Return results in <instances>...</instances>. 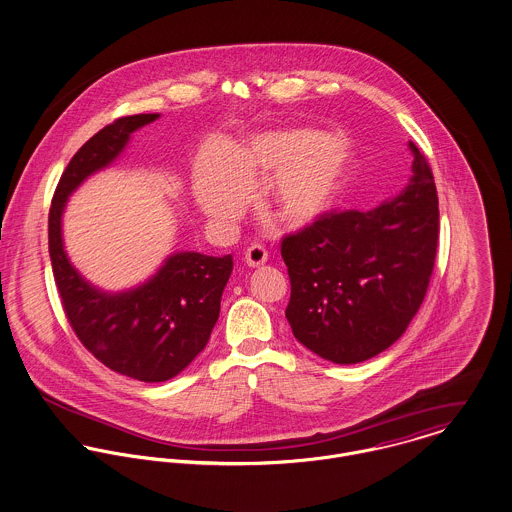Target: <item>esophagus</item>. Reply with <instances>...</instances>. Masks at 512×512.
<instances>
[{"instance_id":"obj_1","label":"esophagus","mask_w":512,"mask_h":512,"mask_svg":"<svg viewBox=\"0 0 512 512\" xmlns=\"http://www.w3.org/2000/svg\"><path fill=\"white\" fill-rule=\"evenodd\" d=\"M244 258H246L248 266H262V264H266V262H268V250H266V246H264V244L254 242L252 246H248V248H246Z\"/></svg>"}]
</instances>
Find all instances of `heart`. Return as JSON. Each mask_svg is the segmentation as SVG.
<instances>
[{
	"label": "heart",
	"mask_w": 512,
	"mask_h": 512,
	"mask_svg": "<svg viewBox=\"0 0 512 512\" xmlns=\"http://www.w3.org/2000/svg\"><path fill=\"white\" fill-rule=\"evenodd\" d=\"M352 158L340 140L313 131H266L233 150L213 148L193 176V199L211 221L231 219L240 197L276 174L262 193L283 225H305L332 209L350 178Z\"/></svg>",
	"instance_id": "heart-1"
}]
</instances>
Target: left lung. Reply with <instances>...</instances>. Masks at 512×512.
<instances>
[{"instance_id": "obj_1", "label": "left lung", "mask_w": 512, "mask_h": 512, "mask_svg": "<svg viewBox=\"0 0 512 512\" xmlns=\"http://www.w3.org/2000/svg\"><path fill=\"white\" fill-rule=\"evenodd\" d=\"M413 176L372 211H326L281 236L293 336L334 364H358L387 350L424 301L432 278L440 213L426 156L409 144Z\"/></svg>"}]
</instances>
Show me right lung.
<instances>
[{"mask_svg": "<svg viewBox=\"0 0 512 512\" xmlns=\"http://www.w3.org/2000/svg\"><path fill=\"white\" fill-rule=\"evenodd\" d=\"M154 119L158 113L119 117L95 133L68 162L48 211V254L68 323L103 366L146 383L178 375L207 346L233 272V256L182 252L168 258L139 289L107 295L93 289L68 262L60 217L68 195L115 160L133 131Z\"/></svg>", "mask_w": 512, "mask_h": 512, "instance_id": "1", "label": "right lung"}]
</instances>
